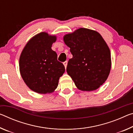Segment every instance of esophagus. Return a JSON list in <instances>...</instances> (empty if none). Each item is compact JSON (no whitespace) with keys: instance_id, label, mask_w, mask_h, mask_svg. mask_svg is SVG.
Returning a JSON list of instances; mask_svg holds the SVG:
<instances>
[{"instance_id":"obj_1","label":"esophagus","mask_w":133,"mask_h":133,"mask_svg":"<svg viewBox=\"0 0 133 133\" xmlns=\"http://www.w3.org/2000/svg\"><path fill=\"white\" fill-rule=\"evenodd\" d=\"M63 64H64V67H65V68L66 69V67H67V61H66V62H63Z\"/></svg>"}]
</instances>
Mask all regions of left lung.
Returning <instances> with one entry per match:
<instances>
[{"instance_id": "left-lung-1", "label": "left lung", "mask_w": 133, "mask_h": 133, "mask_svg": "<svg viewBox=\"0 0 133 133\" xmlns=\"http://www.w3.org/2000/svg\"><path fill=\"white\" fill-rule=\"evenodd\" d=\"M73 57L67 72L78 89L94 90L106 81L111 70L109 48L102 36L91 29L81 28L63 38Z\"/></svg>"}]
</instances>
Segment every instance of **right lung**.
Returning <instances> with one entry per match:
<instances>
[{"label":"right lung","mask_w":133,"mask_h":133,"mask_svg":"<svg viewBox=\"0 0 133 133\" xmlns=\"http://www.w3.org/2000/svg\"><path fill=\"white\" fill-rule=\"evenodd\" d=\"M56 41V36L41 32L29 40L21 54V76L26 85L37 93L53 92L64 73V65L57 60V54L51 49Z\"/></svg>","instance_id":"1"}]
</instances>
